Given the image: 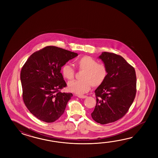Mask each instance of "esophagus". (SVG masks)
<instances>
[{
	"instance_id": "1",
	"label": "esophagus",
	"mask_w": 158,
	"mask_h": 158,
	"mask_svg": "<svg viewBox=\"0 0 158 158\" xmlns=\"http://www.w3.org/2000/svg\"><path fill=\"white\" fill-rule=\"evenodd\" d=\"M77 97L78 98H82V99H85V98H86L87 97V96H86V95H77Z\"/></svg>"
}]
</instances>
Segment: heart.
I'll use <instances>...</instances> for the list:
<instances>
[{
    "label": "heart",
    "mask_w": 158,
    "mask_h": 158,
    "mask_svg": "<svg viewBox=\"0 0 158 158\" xmlns=\"http://www.w3.org/2000/svg\"><path fill=\"white\" fill-rule=\"evenodd\" d=\"M75 65L80 71H83L81 80L68 82V90L76 94H82L93 87L99 86L104 82L108 74L107 68L104 64L98 63L97 61L89 56H84L75 61ZM62 74L65 78L71 80L74 77V70L69 64L62 67Z\"/></svg>",
    "instance_id": "1"
}]
</instances>
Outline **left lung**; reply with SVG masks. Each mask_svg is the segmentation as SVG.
<instances>
[{"instance_id":"left-lung-1","label":"left lung","mask_w":158,"mask_h":158,"mask_svg":"<svg viewBox=\"0 0 158 158\" xmlns=\"http://www.w3.org/2000/svg\"><path fill=\"white\" fill-rule=\"evenodd\" d=\"M107 68L104 82L95 90L97 104L91 114L94 121L106 124L127 114L136 94L134 68L117 54L104 52L99 56Z\"/></svg>"}]
</instances>
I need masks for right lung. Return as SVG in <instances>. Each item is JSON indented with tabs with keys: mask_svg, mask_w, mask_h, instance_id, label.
Returning a JSON list of instances; mask_svg holds the SVG:
<instances>
[{
	"mask_svg": "<svg viewBox=\"0 0 158 158\" xmlns=\"http://www.w3.org/2000/svg\"><path fill=\"white\" fill-rule=\"evenodd\" d=\"M78 54L56 46L34 52L21 69L24 103L30 113L46 123L56 121L64 114L72 93H61L67 86L61 67Z\"/></svg>",
	"mask_w": 158,
	"mask_h": 158,
	"instance_id": "1",
	"label": "right lung"
}]
</instances>
